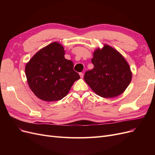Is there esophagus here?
<instances>
[{"mask_svg": "<svg viewBox=\"0 0 155 155\" xmlns=\"http://www.w3.org/2000/svg\"><path fill=\"white\" fill-rule=\"evenodd\" d=\"M79 76H80L81 78H83V73H79Z\"/></svg>", "mask_w": 155, "mask_h": 155, "instance_id": "esophagus-1", "label": "esophagus"}]
</instances>
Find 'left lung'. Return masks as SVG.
Instances as JSON below:
<instances>
[{
	"mask_svg": "<svg viewBox=\"0 0 155 155\" xmlns=\"http://www.w3.org/2000/svg\"><path fill=\"white\" fill-rule=\"evenodd\" d=\"M91 61L94 68L85 72L84 80L97 95L115 97L125 91L132 79V72L118 50L104 45L94 51Z\"/></svg>",
	"mask_w": 155,
	"mask_h": 155,
	"instance_id": "obj_1",
	"label": "left lung"
}]
</instances>
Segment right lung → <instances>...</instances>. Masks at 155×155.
<instances>
[{"instance_id": "obj_1", "label": "right lung", "mask_w": 155, "mask_h": 155, "mask_svg": "<svg viewBox=\"0 0 155 155\" xmlns=\"http://www.w3.org/2000/svg\"><path fill=\"white\" fill-rule=\"evenodd\" d=\"M63 46L54 42L39 50L28 62L25 74L28 85L39 99L61 100L69 92L80 76L74 63L64 58Z\"/></svg>"}]
</instances>
